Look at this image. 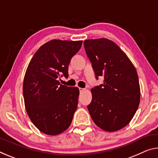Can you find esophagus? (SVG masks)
Masks as SVG:
<instances>
[{"instance_id": "obj_1", "label": "esophagus", "mask_w": 158, "mask_h": 158, "mask_svg": "<svg viewBox=\"0 0 158 158\" xmlns=\"http://www.w3.org/2000/svg\"><path fill=\"white\" fill-rule=\"evenodd\" d=\"M85 91V89H82V88H79V91L80 93H82Z\"/></svg>"}]
</instances>
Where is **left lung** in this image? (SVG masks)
Masks as SVG:
<instances>
[{"label": "left lung", "mask_w": 158, "mask_h": 158, "mask_svg": "<svg viewBox=\"0 0 158 158\" xmlns=\"http://www.w3.org/2000/svg\"><path fill=\"white\" fill-rule=\"evenodd\" d=\"M96 79L102 84L93 88L92 101L87 107L93 121L104 131L124 128L139 107L141 90L136 68L117 45L107 39L84 42Z\"/></svg>", "instance_id": "8db88e82"}]
</instances>
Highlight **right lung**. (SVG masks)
Listing matches in <instances>:
<instances>
[{
    "label": "right lung",
    "instance_id": "1",
    "mask_svg": "<svg viewBox=\"0 0 158 158\" xmlns=\"http://www.w3.org/2000/svg\"><path fill=\"white\" fill-rule=\"evenodd\" d=\"M82 42L52 39L39 48L27 67L23 82L25 108L35 127L47 135L61 134L72 123L79 90L60 84L58 78L68 77L70 60Z\"/></svg>",
    "mask_w": 158,
    "mask_h": 158
}]
</instances>
